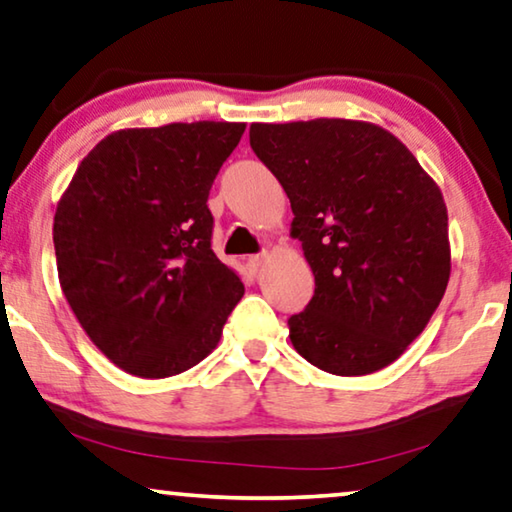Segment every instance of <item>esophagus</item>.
I'll return each instance as SVG.
<instances>
[{"label": "esophagus", "mask_w": 512, "mask_h": 512, "mask_svg": "<svg viewBox=\"0 0 512 512\" xmlns=\"http://www.w3.org/2000/svg\"><path fill=\"white\" fill-rule=\"evenodd\" d=\"M266 259H269V255H266V253H259V255H253V257H250L248 259V266H250V271H262V266H264V262H266Z\"/></svg>", "instance_id": "1"}]
</instances>
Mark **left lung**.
I'll return each instance as SVG.
<instances>
[{"mask_svg": "<svg viewBox=\"0 0 512 512\" xmlns=\"http://www.w3.org/2000/svg\"><path fill=\"white\" fill-rule=\"evenodd\" d=\"M250 147L292 202L315 296L289 317L305 361L372 375L404 354L451 278L444 195L386 128L354 119L250 124Z\"/></svg>", "mask_w": 512, "mask_h": 512, "instance_id": "1", "label": "left lung"}]
</instances>
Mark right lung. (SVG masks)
Segmentation results:
<instances>
[{"instance_id": "obj_1", "label": "right lung", "mask_w": 512, "mask_h": 512, "mask_svg": "<svg viewBox=\"0 0 512 512\" xmlns=\"http://www.w3.org/2000/svg\"><path fill=\"white\" fill-rule=\"evenodd\" d=\"M246 124L124 128L75 170L52 227L59 285L128 375L165 379L216 349L243 282L211 250V183Z\"/></svg>"}]
</instances>
